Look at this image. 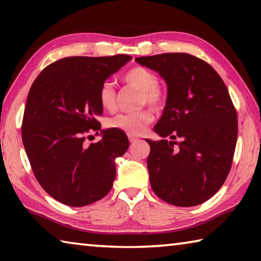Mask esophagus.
Returning <instances> with one entry per match:
<instances>
[{
	"instance_id": "obj_1",
	"label": "esophagus",
	"mask_w": 261,
	"mask_h": 261,
	"mask_svg": "<svg viewBox=\"0 0 261 261\" xmlns=\"http://www.w3.org/2000/svg\"><path fill=\"white\" fill-rule=\"evenodd\" d=\"M129 140H130L131 144H134V143H136L137 140H138V138H137V137H135V136L129 135Z\"/></svg>"
}]
</instances>
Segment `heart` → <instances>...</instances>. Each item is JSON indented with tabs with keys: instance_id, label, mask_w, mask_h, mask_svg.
I'll return each mask as SVG.
<instances>
[{
	"instance_id": "1",
	"label": "heart",
	"mask_w": 261,
	"mask_h": 261,
	"mask_svg": "<svg viewBox=\"0 0 261 261\" xmlns=\"http://www.w3.org/2000/svg\"><path fill=\"white\" fill-rule=\"evenodd\" d=\"M123 81L140 91V103H147L153 108H160L165 102V94L159 86V77L155 72L144 67H134L124 73ZM99 102L102 108L112 112L116 106V92L110 82H105L99 90ZM153 120L151 110L144 109L136 113L118 114L110 118L108 125L114 129L126 132L127 135L138 136L146 129Z\"/></svg>"
}]
</instances>
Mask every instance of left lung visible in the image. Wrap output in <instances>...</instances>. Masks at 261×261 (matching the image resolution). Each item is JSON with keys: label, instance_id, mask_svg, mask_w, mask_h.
I'll return each mask as SVG.
<instances>
[{"label": "left lung", "instance_id": "obj_1", "mask_svg": "<svg viewBox=\"0 0 261 261\" xmlns=\"http://www.w3.org/2000/svg\"><path fill=\"white\" fill-rule=\"evenodd\" d=\"M135 61L167 84L166 106L153 127L162 139H146L152 190L175 206L202 204L222 187L235 153L237 114L227 87L208 63L185 53Z\"/></svg>", "mask_w": 261, "mask_h": 261}]
</instances>
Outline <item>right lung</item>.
I'll list each match as a JSON object with an SVG mask.
<instances>
[{
    "instance_id": "obj_1",
    "label": "right lung",
    "mask_w": 261,
    "mask_h": 261,
    "mask_svg": "<svg viewBox=\"0 0 261 261\" xmlns=\"http://www.w3.org/2000/svg\"><path fill=\"white\" fill-rule=\"evenodd\" d=\"M132 59L65 57L46 67L29 92L21 138L42 189L62 204L82 207L107 194L116 176V158L129 148L122 130H101L102 138L86 146L88 131L101 129L99 90Z\"/></svg>"
}]
</instances>
